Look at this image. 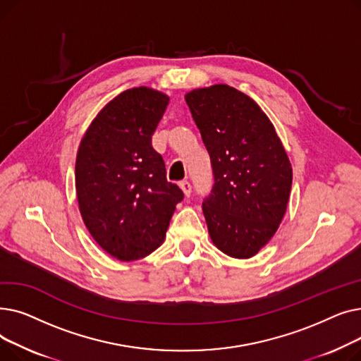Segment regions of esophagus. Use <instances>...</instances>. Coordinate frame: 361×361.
Segmentation results:
<instances>
[{
    "label": "esophagus",
    "instance_id": "esophagus-1",
    "mask_svg": "<svg viewBox=\"0 0 361 361\" xmlns=\"http://www.w3.org/2000/svg\"><path fill=\"white\" fill-rule=\"evenodd\" d=\"M180 187H181V190L184 192V195H185L187 197L192 195V184H190V181H188V180L180 181Z\"/></svg>",
    "mask_w": 361,
    "mask_h": 361
}]
</instances>
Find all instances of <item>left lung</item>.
<instances>
[{
	"mask_svg": "<svg viewBox=\"0 0 361 361\" xmlns=\"http://www.w3.org/2000/svg\"><path fill=\"white\" fill-rule=\"evenodd\" d=\"M209 152L214 187L203 202L212 243L231 257L249 259L269 243L286 215L293 168L262 108L228 85L185 93Z\"/></svg>",
	"mask_w": 361,
	"mask_h": 361,
	"instance_id": "left-lung-1",
	"label": "left lung"
}]
</instances>
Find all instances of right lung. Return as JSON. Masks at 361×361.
<instances>
[{
	"label": "right lung",
	"instance_id": "add662e5",
	"mask_svg": "<svg viewBox=\"0 0 361 361\" xmlns=\"http://www.w3.org/2000/svg\"><path fill=\"white\" fill-rule=\"evenodd\" d=\"M168 102L165 93L146 86L121 92L93 118L78 150L80 215L101 249L121 262L159 247L184 197L152 147Z\"/></svg>",
	"mask_w": 361,
	"mask_h": 361
}]
</instances>
